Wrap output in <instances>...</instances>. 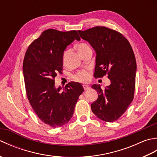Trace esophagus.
I'll return each instance as SVG.
<instances>
[{
    "label": "esophagus",
    "instance_id": "1",
    "mask_svg": "<svg viewBox=\"0 0 157 157\" xmlns=\"http://www.w3.org/2000/svg\"><path fill=\"white\" fill-rule=\"evenodd\" d=\"M83 88H84V90H88L90 89V86H88V85H83Z\"/></svg>",
    "mask_w": 157,
    "mask_h": 157
}]
</instances>
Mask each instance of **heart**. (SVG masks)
I'll use <instances>...</instances> for the list:
<instances>
[{"label":"heart","mask_w":157,"mask_h":157,"mask_svg":"<svg viewBox=\"0 0 157 157\" xmlns=\"http://www.w3.org/2000/svg\"><path fill=\"white\" fill-rule=\"evenodd\" d=\"M88 48H90L89 45L84 42L79 43V44L77 46V49H78V51L79 54H80L82 52L84 51V50L87 49ZM68 52H69V51H65L64 52H63V63H64V64L66 62L67 56ZM73 78H74V79H75L76 81L79 82H87L90 79L89 71H88V70H85V69L80 70V71H78L74 75H73Z\"/></svg>","instance_id":"heart-1"}]
</instances>
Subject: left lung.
Here are the masks:
<instances>
[{
  "label": "left lung",
  "mask_w": 157,
  "mask_h": 157,
  "mask_svg": "<svg viewBox=\"0 0 157 157\" xmlns=\"http://www.w3.org/2000/svg\"><path fill=\"white\" fill-rule=\"evenodd\" d=\"M96 53L94 76L107 75L111 85L105 90L92 86L98 97L91 105L93 113L106 122L117 121L125 112L134 99L136 61L129 41L121 33L105 26H96L78 31Z\"/></svg>",
  "instance_id": "8db88e82"
}]
</instances>
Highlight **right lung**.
I'll use <instances>...</instances> for the list:
<instances>
[{"label": "right lung", "instance_id": "obj_1", "mask_svg": "<svg viewBox=\"0 0 157 157\" xmlns=\"http://www.w3.org/2000/svg\"><path fill=\"white\" fill-rule=\"evenodd\" d=\"M75 39L80 40L75 30L46 29L29 46L23 59L28 101L39 119L52 128L69 121L79 96L84 92L79 82H69L63 91L61 87L55 86V77L62 73L63 52Z\"/></svg>", "mask_w": 157, "mask_h": 157}]
</instances>
